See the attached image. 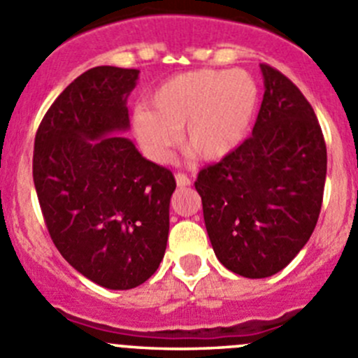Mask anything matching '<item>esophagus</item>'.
I'll return each mask as SVG.
<instances>
[{"label":"esophagus","instance_id":"34e87169","mask_svg":"<svg viewBox=\"0 0 358 358\" xmlns=\"http://www.w3.org/2000/svg\"><path fill=\"white\" fill-rule=\"evenodd\" d=\"M175 180H176V185L180 187V189H183V187H189L190 183V178L187 175H183V173H178V175H175Z\"/></svg>","mask_w":358,"mask_h":358}]
</instances>
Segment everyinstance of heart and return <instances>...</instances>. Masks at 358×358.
Wrapping results in <instances>:
<instances>
[{
    "label": "heart",
    "mask_w": 358,
    "mask_h": 358,
    "mask_svg": "<svg viewBox=\"0 0 358 358\" xmlns=\"http://www.w3.org/2000/svg\"><path fill=\"white\" fill-rule=\"evenodd\" d=\"M255 78L243 69H197L159 85L150 106L133 114L135 140L150 161L168 162L180 140L202 161L230 156L244 138L258 109Z\"/></svg>",
    "instance_id": "b5f03b06"
}]
</instances>
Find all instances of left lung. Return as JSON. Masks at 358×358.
<instances>
[{"mask_svg":"<svg viewBox=\"0 0 358 358\" xmlns=\"http://www.w3.org/2000/svg\"><path fill=\"white\" fill-rule=\"evenodd\" d=\"M259 69L265 93L252 135L201 169L196 182L216 258L248 279L280 272L308 243L327 173L326 142L308 100L282 72Z\"/></svg>","mask_w":358,"mask_h":358,"instance_id":"left-lung-1","label":"left lung"}]
</instances>
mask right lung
Masks as SVG:
<instances>
[{
  "label": "right lung",
  "mask_w": 358,
  "mask_h": 358,
  "mask_svg": "<svg viewBox=\"0 0 358 358\" xmlns=\"http://www.w3.org/2000/svg\"><path fill=\"white\" fill-rule=\"evenodd\" d=\"M140 71L93 67L52 103L34 140L32 178L50 237L81 275L133 289L164 258L171 171L147 161L128 131Z\"/></svg>",
  "instance_id": "add662e5"
}]
</instances>
